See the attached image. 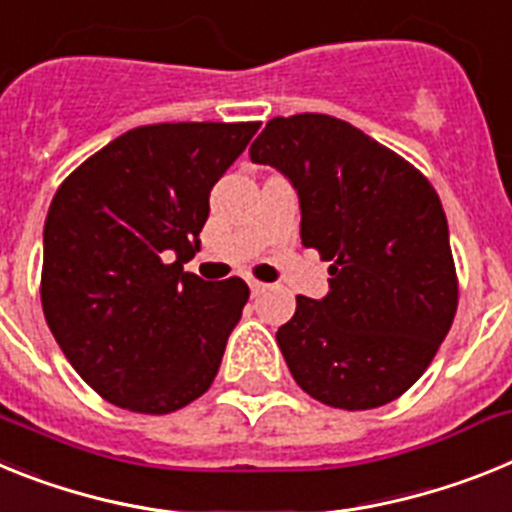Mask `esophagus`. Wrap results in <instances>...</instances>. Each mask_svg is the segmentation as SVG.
<instances>
[{"label":"esophagus","mask_w":512,"mask_h":512,"mask_svg":"<svg viewBox=\"0 0 512 512\" xmlns=\"http://www.w3.org/2000/svg\"><path fill=\"white\" fill-rule=\"evenodd\" d=\"M247 283H250V291H252V296H260V293L265 291V283L255 281V278H252V281H247Z\"/></svg>","instance_id":"esophagus-1"}]
</instances>
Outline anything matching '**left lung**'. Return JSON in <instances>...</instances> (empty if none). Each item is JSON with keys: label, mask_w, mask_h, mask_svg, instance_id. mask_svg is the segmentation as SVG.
I'll list each match as a JSON object with an SVG mask.
<instances>
[{"label": "left lung", "mask_w": 512, "mask_h": 512, "mask_svg": "<svg viewBox=\"0 0 512 512\" xmlns=\"http://www.w3.org/2000/svg\"><path fill=\"white\" fill-rule=\"evenodd\" d=\"M250 159L291 180L301 244L330 262V293L299 296L275 332L291 376L340 410L394 402L430 366L459 304L441 198L410 162L332 115L273 118Z\"/></svg>", "instance_id": "8db88e82"}]
</instances>
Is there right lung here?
<instances>
[{
	"label": "right lung",
	"mask_w": 512,
	"mask_h": 512,
	"mask_svg": "<svg viewBox=\"0 0 512 512\" xmlns=\"http://www.w3.org/2000/svg\"><path fill=\"white\" fill-rule=\"evenodd\" d=\"M260 123H157L71 172L43 226V314L102 399L167 415L213 384L250 288L185 273L211 188Z\"/></svg>",
	"instance_id": "right-lung-1"
}]
</instances>
